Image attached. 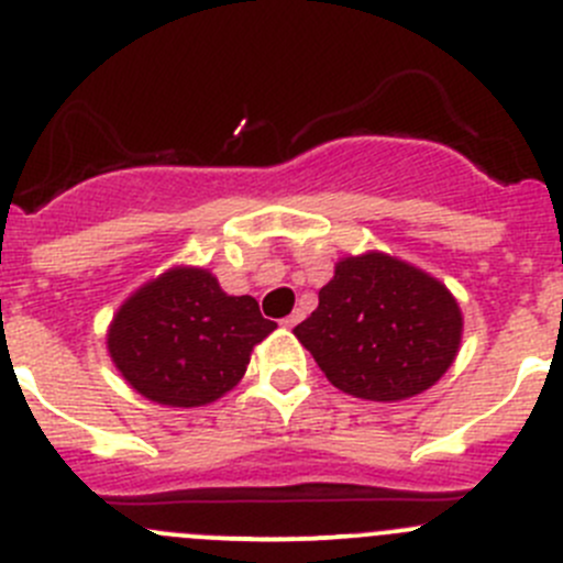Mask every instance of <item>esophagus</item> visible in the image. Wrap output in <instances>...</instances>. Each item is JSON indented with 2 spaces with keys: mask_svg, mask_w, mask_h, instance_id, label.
<instances>
[{
  "mask_svg": "<svg viewBox=\"0 0 563 563\" xmlns=\"http://www.w3.org/2000/svg\"><path fill=\"white\" fill-rule=\"evenodd\" d=\"M299 321H302V313L297 310V313H291L288 319H283V327H286V330H291V327H297Z\"/></svg>",
  "mask_w": 563,
  "mask_h": 563,
  "instance_id": "34e87169",
  "label": "esophagus"
}]
</instances>
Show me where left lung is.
I'll use <instances>...</instances> for the list:
<instances>
[{"mask_svg":"<svg viewBox=\"0 0 563 563\" xmlns=\"http://www.w3.org/2000/svg\"><path fill=\"white\" fill-rule=\"evenodd\" d=\"M338 390L401 401L432 387L454 363L462 313L449 288L382 253L346 258L294 327Z\"/></svg>","mask_w":563,"mask_h":563,"instance_id":"obj_1","label":"left lung"}]
</instances>
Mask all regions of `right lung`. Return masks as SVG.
<instances>
[{
  "label": "right lung",
  "instance_id": "1",
  "mask_svg": "<svg viewBox=\"0 0 563 563\" xmlns=\"http://www.w3.org/2000/svg\"><path fill=\"white\" fill-rule=\"evenodd\" d=\"M275 327L253 297H228L211 272L178 266L125 299L107 346L136 393L200 407L242 379L253 346Z\"/></svg>",
  "mask_w": 563,
  "mask_h": 563
}]
</instances>
